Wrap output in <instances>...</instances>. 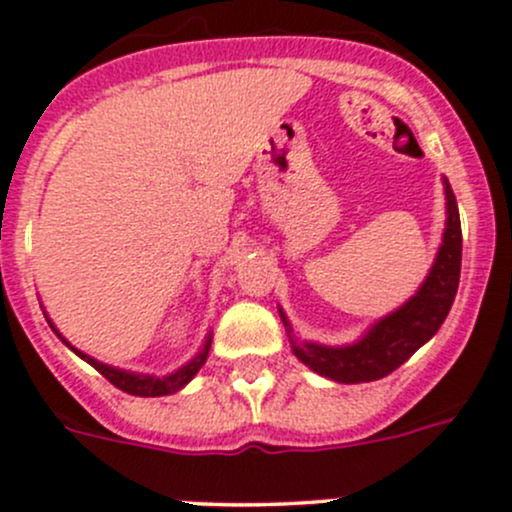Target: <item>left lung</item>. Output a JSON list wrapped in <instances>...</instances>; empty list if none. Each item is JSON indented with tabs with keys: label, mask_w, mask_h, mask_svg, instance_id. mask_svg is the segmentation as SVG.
Wrapping results in <instances>:
<instances>
[{
	"label": "left lung",
	"mask_w": 512,
	"mask_h": 512,
	"mask_svg": "<svg viewBox=\"0 0 512 512\" xmlns=\"http://www.w3.org/2000/svg\"><path fill=\"white\" fill-rule=\"evenodd\" d=\"M444 195H447V222H444L442 246H439L425 283L405 305L373 324L359 342L344 346L300 342L293 334V324L288 322L285 312L278 310L290 337L293 354L302 364L337 383L378 381L403 366L422 344H427L437 334V329L442 327L452 310L461 273L459 207H456V197L447 178H444Z\"/></svg>",
	"instance_id": "8db88e82"
}]
</instances>
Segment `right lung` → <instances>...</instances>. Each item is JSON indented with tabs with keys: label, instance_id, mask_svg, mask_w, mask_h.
<instances>
[{
	"label": "right lung",
	"instance_id": "1",
	"mask_svg": "<svg viewBox=\"0 0 512 512\" xmlns=\"http://www.w3.org/2000/svg\"><path fill=\"white\" fill-rule=\"evenodd\" d=\"M46 320H48V315H46ZM48 324H51L53 332H56L58 337L63 339L65 346H70V349H73L75 354L80 356V359H85L87 364L95 366L97 371H100L102 376L107 378L109 383H112V386H117L119 390H124V393H129V395H139V398H158V395L178 393L180 388L188 386L192 378H195V373L200 371L202 366H205L207 354H210V346H212V334H207V339H205V344H202V349L197 351L195 356H192L188 364L180 366L175 373H168V376L158 378V376H148V373H134V371H124V368H114V366H109V364H102V361L92 359V356L82 354L80 349H75V346L70 344L68 339L63 337V334L58 332L56 324H53L51 320H48Z\"/></svg>",
	"mask_w": 512,
	"mask_h": 512
}]
</instances>
